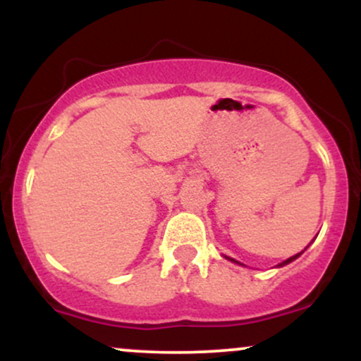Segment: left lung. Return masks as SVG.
Masks as SVG:
<instances>
[{
    "label": "left lung",
    "instance_id": "left-lung-1",
    "mask_svg": "<svg viewBox=\"0 0 361 361\" xmlns=\"http://www.w3.org/2000/svg\"><path fill=\"white\" fill-rule=\"evenodd\" d=\"M299 256H300V252H299V255L292 256V258H288L287 261H283V263H280V264H279V267H283V264H287V263H290V261H293V259H295V258H299ZM229 259H231V258H229ZM231 261H234V259H231ZM234 263H238V261H234Z\"/></svg>",
    "mask_w": 361,
    "mask_h": 361
}]
</instances>
